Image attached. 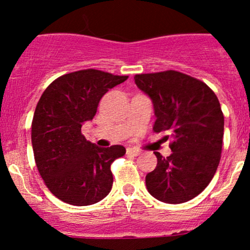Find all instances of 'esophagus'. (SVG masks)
<instances>
[{
  "label": "esophagus",
  "instance_id": "obj_1",
  "mask_svg": "<svg viewBox=\"0 0 250 250\" xmlns=\"http://www.w3.org/2000/svg\"><path fill=\"white\" fill-rule=\"evenodd\" d=\"M127 154L128 155H133V156H137V155L141 154V150L136 148H127Z\"/></svg>",
  "mask_w": 250,
  "mask_h": 250
}]
</instances>
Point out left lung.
<instances>
[{"label": "left lung", "instance_id": "1", "mask_svg": "<svg viewBox=\"0 0 250 250\" xmlns=\"http://www.w3.org/2000/svg\"><path fill=\"white\" fill-rule=\"evenodd\" d=\"M136 85L154 104L155 133L169 131L171 154L157 151V166L146 176L155 199L177 205L203 191L219 167L225 117L219 99L205 82L180 73L137 74Z\"/></svg>", "mask_w": 250, "mask_h": 250}]
</instances>
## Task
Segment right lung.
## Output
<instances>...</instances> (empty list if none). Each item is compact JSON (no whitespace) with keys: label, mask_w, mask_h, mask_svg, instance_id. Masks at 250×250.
Segmentation results:
<instances>
[{"label":"right lung","mask_w":250,"mask_h":250,"mask_svg":"<svg viewBox=\"0 0 250 250\" xmlns=\"http://www.w3.org/2000/svg\"><path fill=\"white\" fill-rule=\"evenodd\" d=\"M128 76L96 69L57 77L43 91L31 122V143L40 175L57 199L73 206L99 202L110 191V165L125 154L122 146L99 148L81 133L100 100Z\"/></svg>","instance_id":"add662e5"}]
</instances>
